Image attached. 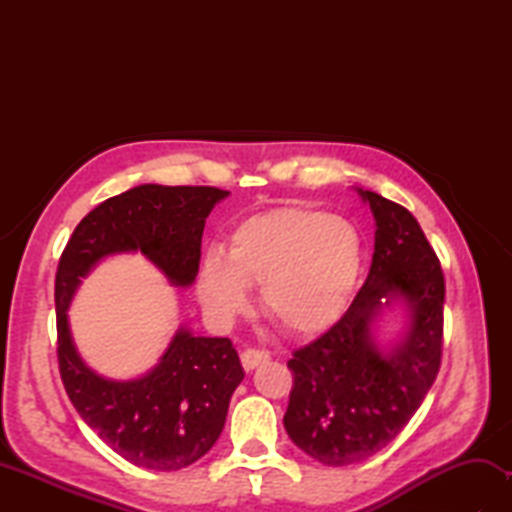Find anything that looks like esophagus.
Masks as SVG:
<instances>
[{
    "instance_id": "34e87169",
    "label": "esophagus",
    "mask_w": 512,
    "mask_h": 512,
    "mask_svg": "<svg viewBox=\"0 0 512 512\" xmlns=\"http://www.w3.org/2000/svg\"><path fill=\"white\" fill-rule=\"evenodd\" d=\"M268 358H270V354L264 350H246V352H242V365L246 372H253L255 367L266 363Z\"/></svg>"
}]
</instances>
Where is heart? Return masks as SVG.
<instances>
[{"mask_svg":"<svg viewBox=\"0 0 512 512\" xmlns=\"http://www.w3.org/2000/svg\"><path fill=\"white\" fill-rule=\"evenodd\" d=\"M363 268L356 226L339 215L281 206L239 222L224 253L200 264V306L220 328L250 308L259 286L262 310L290 334L310 336L341 319Z\"/></svg>","mask_w":512,"mask_h":512,"instance_id":"1","label":"heart"}]
</instances>
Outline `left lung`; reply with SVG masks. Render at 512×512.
Here are the masks:
<instances>
[{
  "instance_id": "left-lung-1",
  "label": "left lung",
  "mask_w": 512,
  "mask_h": 512,
  "mask_svg": "<svg viewBox=\"0 0 512 512\" xmlns=\"http://www.w3.org/2000/svg\"><path fill=\"white\" fill-rule=\"evenodd\" d=\"M374 213V255L352 306L288 361L292 391L284 416L290 440L325 466L383 451L405 429L438 376L444 275L420 224L405 206L356 189ZM406 310L394 342L377 341V321Z\"/></svg>"
}]
</instances>
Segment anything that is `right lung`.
<instances>
[{
    "label": "right lung",
    "instance_id": "right-lung-1",
    "mask_svg": "<svg viewBox=\"0 0 512 512\" xmlns=\"http://www.w3.org/2000/svg\"><path fill=\"white\" fill-rule=\"evenodd\" d=\"M224 198L228 191L215 187L140 184L85 215L59 259L54 306L63 387L107 447L149 471H180L220 438L228 402L244 380L233 343L180 325L149 372L116 380L83 361L68 310L81 281L112 255L140 253L171 286H193L204 222Z\"/></svg>",
    "mask_w": 512,
    "mask_h": 512
}]
</instances>
